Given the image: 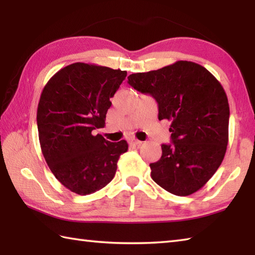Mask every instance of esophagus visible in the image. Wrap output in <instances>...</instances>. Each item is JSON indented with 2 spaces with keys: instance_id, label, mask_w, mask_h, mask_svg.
<instances>
[{
  "instance_id": "esophagus-1",
  "label": "esophagus",
  "mask_w": 255,
  "mask_h": 255,
  "mask_svg": "<svg viewBox=\"0 0 255 255\" xmlns=\"http://www.w3.org/2000/svg\"><path fill=\"white\" fill-rule=\"evenodd\" d=\"M141 143L142 142L139 141V140H137V139H130V140H129V144L134 145V147H136V145H140Z\"/></svg>"
}]
</instances>
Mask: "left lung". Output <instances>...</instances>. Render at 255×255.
<instances>
[{"instance_id": "1", "label": "left lung", "mask_w": 255, "mask_h": 255, "mask_svg": "<svg viewBox=\"0 0 255 255\" xmlns=\"http://www.w3.org/2000/svg\"><path fill=\"white\" fill-rule=\"evenodd\" d=\"M128 83L158 103L159 121L171 122V144H162L151 177L165 191L188 196L218 170L228 145L229 104L219 81L192 61L133 73Z\"/></svg>"}]
</instances>
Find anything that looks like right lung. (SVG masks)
<instances>
[{"label":"right lung","mask_w":255,"mask_h":255,"mask_svg":"<svg viewBox=\"0 0 255 255\" xmlns=\"http://www.w3.org/2000/svg\"><path fill=\"white\" fill-rule=\"evenodd\" d=\"M127 72L75 62L53 75L41 92L37 110L41 152L64 187L90 195L110 183L126 140L111 142L93 130L105 126L111 97Z\"/></svg>","instance_id":"add662e5"}]
</instances>
